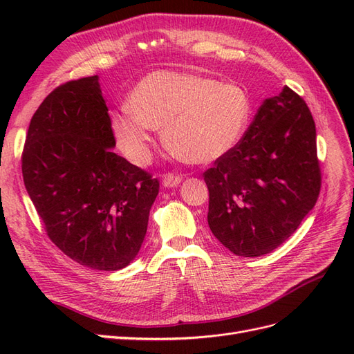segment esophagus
<instances>
[{
	"label": "esophagus",
	"instance_id": "esophagus-1",
	"mask_svg": "<svg viewBox=\"0 0 354 354\" xmlns=\"http://www.w3.org/2000/svg\"><path fill=\"white\" fill-rule=\"evenodd\" d=\"M181 180H183V177L178 176V174H173V173H168L164 176L162 178V183L165 187H176L181 183Z\"/></svg>",
	"mask_w": 354,
	"mask_h": 354
}]
</instances>
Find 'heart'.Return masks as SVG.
I'll return each mask as SVG.
<instances>
[{"label": "heart", "instance_id": "b5f03b06", "mask_svg": "<svg viewBox=\"0 0 354 354\" xmlns=\"http://www.w3.org/2000/svg\"><path fill=\"white\" fill-rule=\"evenodd\" d=\"M251 100L238 84L159 71L137 84L131 104L112 116L115 137L134 164L151 158L155 128L167 147L192 164L212 162L236 146L248 128Z\"/></svg>", "mask_w": 354, "mask_h": 354}]
</instances>
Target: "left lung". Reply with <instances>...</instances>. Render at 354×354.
Masks as SVG:
<instances>
[{
	"mask_svg": "<svg viewBox=\"0 0 354 354\" xmlns=\"http://www.w3.org/2000/svg\"><path fill=\"white\" fill-rule=\"evenodd\" d=\"M208 224L229 251L260 257L298 229L320 194L316 125L289 87L266 99L229 153L203 173Z\"/></svg>",
	"mask_w": 354,
	"mask_h": 354,
	"instance_id": "obj_1",
	"label": "left lung"
}]
</instances>
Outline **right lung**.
<instances>
[{"label": "right lung", "mask_w": 354, "mask_h": 354, "mask_svg": "<svg viewBox=\"0 0 354 354\" xmlns=\"http://www.w3.org/2000/svg\"><path fill=\"white\" fill-rule=\"evenodd\" d=\"M108 112L97 75L59 85L32 116L22 174L51 242L113 272L140 251L159 180L112 152Z\"/></svg>", "instance_id": "add662e5"}]
</instances>
